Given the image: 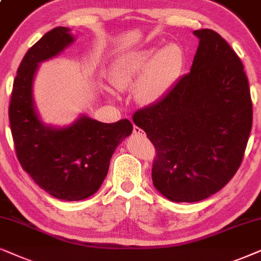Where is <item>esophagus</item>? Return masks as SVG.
Here are the masks:
<instances>
[{
  "label": "esophagus",
  "instance_id": "1",
  "mask_svg": "<svg viewBox=\"0 0 261 261\" xmlns=\"http://www.w3.org/2000/svg\"><path fill=\"white\" fill-rule=\"evenodd\" d=\"M133 133H134L135 136H138V137H144V136H145L144 131L142 130V128L138 127V126H134V130H133Z\"/></svg>",
  "mask_w": 261,
  "mask_h": 261
}]
</instances>
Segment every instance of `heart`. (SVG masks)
<instances>
[{"instance_id": "obj_1", "label": "heart", "mask_w": 261, "mask_h": 261, "mask_svg": "<svg viewBox=\"0 0 261 261\" xmlns=\"http://www.w3.org/2000/svg\"><path fill=\"white\" fill-rule=\"evenodd\" d=\"M181 65V51L174 44L156 48L134 51L114 62L109 82L114 89L126 90L134 82L135 96L143 105L158 102L167 94Z\"/></svg>"}]
</instances>
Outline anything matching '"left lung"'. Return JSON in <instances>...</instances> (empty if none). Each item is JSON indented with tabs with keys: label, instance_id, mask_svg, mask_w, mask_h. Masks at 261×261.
I'll list each match as a JSON object with an SVG mask.
<instances>
[{
	"label": "left lung",
	"instance_id": "1",
	"mask_svg": "<svg viewBox=\"0 0 261 261\" xmlns=\"http://www.w3.org/2000/svg\"><path fill=\"white\" fill-rule=\"evenodd\" d=\"M199 38L189 74L158 102L134 113L154 144L151 178L172 201L193 203L227 185L244 159L252 128L248 79L241 60L213 30Z\"/></svg>",
	"mask_w": 261,
	"mask_h": 261
}]
</instances>
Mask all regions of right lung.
I'll return each mask as SVG.
<instances>
[{"mask_svg":"<svg viewBox=\"0 0 261 261\" xmlns=\"http://www.w3.org/2000/svg\"><path fill=\"white\" fill-rule=\"evenodd\" d=\"M67 27L44 34L22 58L13 83L9 121L17 160L38 186L62 200H82L100 189L110 160L133 133L128 119L106 124L82 116L67 127L41 123L34 107L32 83L38 64L69 46Z\"/></svg>","mask_w":261,"mask_h":261,"instance_id":"right-lung-1","label":"right lung"}]
</instances>
